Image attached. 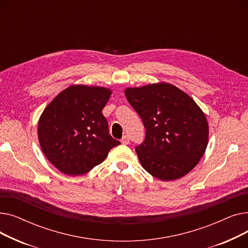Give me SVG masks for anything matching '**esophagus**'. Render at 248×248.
I'll return each mask as SVG.
<instances>
[{
    "instance_id": "obj_1",
    "label": "esophagus",
    "mask_w": 248,
    "mask_h": 248,
    "mask_svg": "<svg viewBox=\"0 0 248 248\" xmlns=\"http://www.w3.org/2000/svg\"><path fill=\"white\" fill-rule=\"evenodd\" d=\"M121 141H122V144H124V145H128L129 144V138L127 136H124Z\"/></svg>"
}]
</instances>
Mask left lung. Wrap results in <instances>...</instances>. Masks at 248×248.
Segmentation results:
<instances>
[{
  "label": "left lung",
  "mask_w": 248,
  "mask_h": 248,
  "mask_svg": "<svg viewBox=\"0 0 248 248\" xmlns=\"http://www.w3.org/2000/svg\"><path fill=\"white\" fill-rule=\"evenodd\" d=\"M124 94L147 129L145 141L136 149L142 168L161 181L191 172L209 139V125L198 104L167 82L127 87Z\"/></svg>",
  "instance_id": "left-lung-1"
}]
</instances>
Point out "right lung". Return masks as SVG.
Here are the masks:
<instances>
[{"mask_svg": "<svg viewBox=\"0 0 248 248\" xmlns=\"http://www.w3.org/2000/svg\"><path fill=\"white\" fill-rule=\"evenodd\" d=\"M111 93L103 86L71 85L52 99L39 117L41 150L63 174H86L121 144L109 135L101 112Z\"/></svg>", "mask_w": 248, "mask_h": 248, "instance_id": "1", "label": "right lung"}]
</instances>
